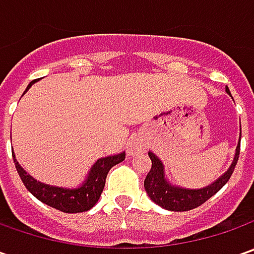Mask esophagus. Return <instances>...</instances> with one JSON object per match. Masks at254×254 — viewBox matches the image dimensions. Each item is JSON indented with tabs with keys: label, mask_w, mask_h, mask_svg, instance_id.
Segmentation results:
<instances>
[{
	"label": "esophagus",
	"mask_w": 254,
	"mask_h": 254,
	"mask_svg": "<svg viewBox=\"0 0 254 254\" xmlns=\"http://www.w3.org/2000/svg\"><path fill=\"white\" fill-rule=\"evenodd\" d=\"M145 150V145H144V141L140 140V138H132L131 142H130V147H128V154L130 155H137Z\"/></svg>",
	"instance_id": "1"
}]
</instances>
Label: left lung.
Listing matches in <instances>:
<instances>
[{"instance_id":"1","label":"left lung","mask_w":254,"mask_h":254,"mask_svg":"<svg viewBox=\"0 0 254 254\" xmlns=\"http://www.w3.org/2000/svg\"><path fill=\"white\" fill-rule=\"evenodd\" d=\"M226 92L230 94L228 87H226ZM240 135H242V132H240ZM239 152L240 141L236 147V154H235L232 165L222 177H219L215 182H212L210 185L205 187V188L188 190V188H181V187H172L170 182L165 180L164 165L160 161V158L150 151L148 157L151 158L152 165L151 170L144 180V188H145L151 200H154L157 205H160L164 209L174 210V212L195 209V208L200 206L203 202H206L209 198H212L230 180L233 170H235L238 160H239Z\"/></svg>"}]
</instances>
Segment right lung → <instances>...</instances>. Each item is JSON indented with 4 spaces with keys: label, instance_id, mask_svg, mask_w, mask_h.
Instances as JSON below:
<instances>
[{
    "label": "right lung",
    "instance_id": "1",
    "mask_svg": "<svg viewBox=\"0 0 254 254\" xmlns=\"http://www.w3.org/2000/svg\"><path fill=\"white\" fill-rule=\"evenodd\" d=\"M35 82L36 80H32L28 84L25 92H28V89ZM12 157H14L15 168L18 171L26 190H29L36 199L52 206L55 209L62 210L64 213H79V212H86V210L92 209L93 206L97 203V200H99L103 190H104V184H106L109 171L116 164L124 161L126 152L97 160L92 167L86 181L79 188H74V190L52 187V185L42 184V182L36 181L34 177L26 174V171L18 164V161L15 160V155H12Z\"/></svg>",
    "mask_w": 254,
    "mask_h": 254
}]
</instances>
